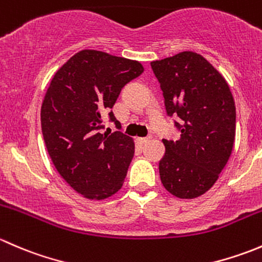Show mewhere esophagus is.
Returning a JSON list of instances; mask_svg holds the SVG:
<instances>
[{
    "mask_svg": "<svg viewBox=\"0 0 262 262\" xmlns=\"http://www.w3.org/2000/svg\"><path fill=\"white\" fill-rule=\"evenodd\" d=\"M149 139H150V137H144V138H138L137 141H138L141 144H144V143H147Z\"/></svg>",
    "mask_w": 262,
    "mask_h": 262,
    "instance_id": "34e87169",
    "label": "esophagus"
}]
</instances>
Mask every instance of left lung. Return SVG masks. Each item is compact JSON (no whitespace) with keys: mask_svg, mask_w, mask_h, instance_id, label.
<instances>
[{"mask_svg":"<svg viewBox=\"0 0 262 262\" xmlns=\"http://www.w3.org/2000/svg\"><path fill=\"white\" fill-rule=\"evenodd\" d=\"M166 113L180 132L178 141L162 139L163 186L181 199L207 192L226 166L236 134V106L228 83L200 54L182 52L150 62Z\"/></svg>","mask_w":262,"mask_h":262,"instance_id":"left-lung-1","label":"left lung"}]
</instances>
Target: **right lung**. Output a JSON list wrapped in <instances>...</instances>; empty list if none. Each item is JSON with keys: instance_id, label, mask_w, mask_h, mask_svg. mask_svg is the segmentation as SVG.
<instances>
[{"instance_id": "obj_1", "label": "right lung", "mask_w": 262, "mask_h": 262, "mask_svg": "<svg viewBox=\"0 0 262 262\" xmlns=\"http://www.w3.org/2000/svg\"><path fill=\"white\" fill-rule=\"evenodd\" d=\"M143 71L137 60L84 49L50 81L40 112L46 147L59 175L87 199H105L123 186L134 142L121 133L112 107ZM105 116L118 131L102 133Z\"/></svg>"}]
</instances>
